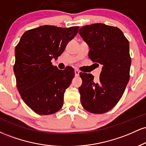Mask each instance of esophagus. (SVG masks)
<instances>
[{
  "label": "esophagus",
  "instance_id": "1",
  "mask_svg": "<svg viewBox=\"0 0 146 146\" xmlns=\"http://www.w3.org/2000/svg\"><path fill=\"white\" fill-rule=\"evenodd\" d=\"M75 77H78L79 75H80V71H79L78 70H75Z\"/></svg>",
  "mask_w": 146,
  "mask_h": 146
}]
</instances>
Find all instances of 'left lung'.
Here are the masks:
<instances>
[{
  "instance_id": "obj_1",
  "label": "left lung",
  "mask_w": 146,
  "mask_h": 146,
  "mask_svg": "<svg viewBox=\"0 0 146 146\" xmlns=\"http://www.w3.org/2000/svg\"><path fill=\"white\" fill-rule=\"evenodd\" d=\"M79 33L88 45L90 59L102 65L96 80L90 73H80L82 105L91 113H105L118 103L128 83L131 64L129 42L119 28L102 23L84 26Z\"/></svg>"
}]
</instances>
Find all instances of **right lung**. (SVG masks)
<instances>
[{
  "mask_svg": "<svg viewBox=\"0 0 146 146\" xmlns=\"http://www.w3.org/2000/svg\"><path fill=\"white\" fill-rule=\"evenodd\" d=\"M79 27L44 25L24 33L15 48L14 71L22 99L39 115H51L62 107L64 94L74 78V69H58V59L78 33Z\"/></svg>",
  "mask_w": 146,
  "mask_h": 146,
  "instance_id": "obj_1",
  "label": "right lung"
}]
</instances>
